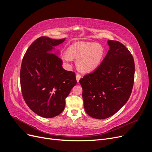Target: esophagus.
Here are the masks:
<instances>
[{
  "instance_id": "34e87169",
  "label": "esophagus",
  "mask_w": 152,
  "mask_h": 152,
  "mask_svg": "<svg viewBox=\"0 0 152 152\" xmlns=\"http://www.w3.org/2000/svg\"><path fill=\"white\" fill-rule=\"evenodd\" d=\"M81 77H82V76H81V75L80 74V73H76V79H77V82L79 81V80H80V79Z\"/></svg>"
}]
</instances>
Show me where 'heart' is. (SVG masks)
Returning a JSON list of instances; mask_svg holds the SVG:
<instances>
[{"label":"heart","mask_w":152,"mask_h":152,"mask_svg":"<svg viewBox=\"0 0 152 152\" xmlns=\"http://www.w3.org/2000/svg\"><path fill=\"white\" fill-rule=\"evenodd\" d=\"M104 53L103 46L98 43L78 42L70 45L61 58L66 62L70 61L71 58L77 59V66L79 70L91 72L99 66Z\"/></svg>","instance_id":"1"}]
</instances>
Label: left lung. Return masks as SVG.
Returning <instances> with one entry per match:
<instances>
[{
  "label": "left lung",
  "mask_w": 152,
  "mask_h": 152,
  "mask_svg": "<svg viewBox=\"0 0 152 152\" xmlns=\"http://www.w3.org/2000/svg\"><path fill=\"white\" fill-rule=\"evenodd\" d=\"M107 54L93 72L79 80L85 111L91 117L112 116L129 98L134 80V61L128 49L116 40H108Z\"/></svg>",
  "instance_id": "left-lung-1"
}]
</instances>
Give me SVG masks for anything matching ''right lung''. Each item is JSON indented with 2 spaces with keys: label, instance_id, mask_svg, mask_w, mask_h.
Segmentation results:
<instances>
[{
  "label": "right lung",
  "instance_id": "1",
  "mask_svg": "<svg viewBox=\"0 0 152 152\" xmlns=\"http://www.w3.org/2000/svg\"><path fill=\"white\" fill-rule=\"evenodd\" d=\"M65 40L40 37L32 42L22 59V96L28 107L40 117L52 118L60 114L66 98L77 84L75 73L64 70L62 59L52 53L53 47Z\"/></svg>",
  "mask_w": 152,
  "mask_h": 152
}]
</instances>
